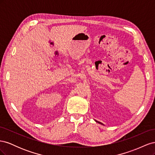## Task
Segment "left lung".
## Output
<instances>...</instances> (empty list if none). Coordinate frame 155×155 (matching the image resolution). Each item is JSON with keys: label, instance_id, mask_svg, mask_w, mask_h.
<instances>
[{"label": "left lung", "instance_id": "1", "mask_svg": "<svg viewBox=\"0 0 155 155\" xmlns=\"http://www.w3.org/2000/svg\"><path fill=\"white\" fill-rule=\"evenodd\" d=\"M96 122H97V123H99V124H101V125H104V124H103L102 123H101V122H99V121H96Z\"/></svg>", "mask_w": 155, "mask_h": 155}]
</instances>
